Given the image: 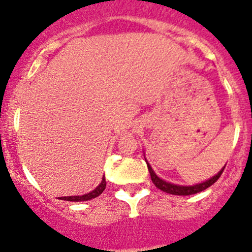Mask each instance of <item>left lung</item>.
I'll list each match as a JSON object with an SVG mask.
<instances>
[{
	"instance_id": "1",
	"label": "left lung",
	"mask_w": 252,
	"mask_h": 252,
	"mask_svg": "<svg viewBox=\"0 0 252 252\" xmlns=\"http://www.w3.org/2000/svg\"><path fill=\"white\" fill-rule=\"evenodd\" d=\"M145 161H146V158H145ZM146 163H147V169H149L150 175H151V180H152V183L155 184V187L158 188V189L162 190V191L168 192V194L184 195V196H187V195L197 194V192L204 191L205 189L210 188L213 183H216L218 179H220V174L223 173V171H224V167H225V166L223 167V168L220 169V171L218 172L215 177H212L211 179L206 180V182H204V183H200V184H196V185H190V187H184V185L172 184V183H168V182H166V180L158 178L156 175V173L154 172V169L151 168V166L149 164V162L146 161Z\"/></svg>"
}]
</instances>
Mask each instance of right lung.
<instances>
[{
    "label": "right lung",
    "instance_id": "1",
    "mask_svg": "<svg viewBox=\"0 0 252 252\" xmlns=\"http://www.w3.org/2000/svg\"><path fill=\"white\" fill-rule=\"evenodd\" d=\"M105 189H106V179H105V175H103L102 182L100 183V185H98L96 189H94L93 191L89 192V194L81 195V196H63V197H60V200H65V201H74V202L88 201V200L95 199V197H97L98 195L102 194Z\"/></svg>",
    "mask_w": 252,
    "mask_h": 252
}]
</instances>
